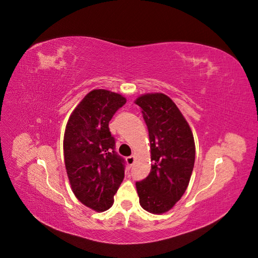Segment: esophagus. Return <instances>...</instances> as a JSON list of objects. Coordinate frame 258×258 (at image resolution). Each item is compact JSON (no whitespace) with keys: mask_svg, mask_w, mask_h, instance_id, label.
Listing matches in <instances>:
<instances>
[{"mask_svg":"<svg viewBox=\"0 0 258 258\" xmlns=\"http://www.w3.org/2000/svg\"><path fill=\"white\" fill-rule=\"evenodd\" d=\"M135 156L134 155H131V156H129V157H127L126 158V161H127V163H128V165L131 167L132 165H134V163H135Z\"/></svg>","mask_w":258,"mask_h":258,"instance_id":"esophagus-1","label":"esophagus"}]
</instances>
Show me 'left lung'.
Masks as SVG:
<instances>
[{"mask_svg": "<svg viewBox=\"0 0 258 258\" xmlns=\"http://www.w3.org/2000/svg\"><path fill=\"white\" fill-rule=\"evenodd\" d=\"M136 103L142 108L151 142V172L136 183L140 205L165 213L182 198L195 163L192 132L175 103L163 93H148Z\"/></svg>", "mask_w": 258, "mask_h": 258, "instance_id": "left-lung-1", "label": "left lung"}]
</instances>
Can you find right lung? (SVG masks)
I'll return each mask as SVG.
<instances>
[{"mask_svg": "<svg viewBox=\"0 0 258 258\" xmlns=\"http://www.w3.org/2000/svg\"><path fill=\"white\" fill-rule=\"evenodd\" d=\"M122 96L90 91L76 106L64 132L67 173L76 198L98 212L110 209L124 176V159L115 151L108 122L124 105Z\"/></svg>", "mask_w": 258, "mask_h": 258, "instance_id": "obj_1", "label": "right lung"}]
</instances>
